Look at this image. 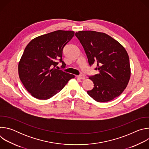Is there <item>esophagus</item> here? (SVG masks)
Wrapping results in <instances>:
<instances>
[{"mask_svg":"<svg viewBox=\"0 0 149 149\" xmlns=\"http://www.w3.org/2000/svg\"><path fill=\"white\" fill-rule=\"evenodd\" d=\"M77 77V78H78L79 79H85V76L84 75H78Z\"/></svg>","mask_w":149,"mask_h":149,"instance_id":"1","label":"esophagus"}]
</instances>
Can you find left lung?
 I'll return each mask as SVG.
<instances>
[{"mask_svg": "<svg viewBox=\"0 0 149 149\" xmlns=\"http://www.w3.org/2000/svg\"><path fill=\"white\" fill-rule=\"evenodd\" d=\"M75 36L84 48L90 66L97 64L98 73L89 76L94 88L88 94L97 102H107L118 97L126 88L131 71L129 57L118 41L105 33L79 31Z\"/></svg>", "mask_w": 149, "mask_h": 149, "instance_id": "obj_1", "label": "left lung"}]
</instances>
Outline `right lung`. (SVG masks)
Here are the masks:
<instances>
[{
  "label": "right lung",
  "mask_w": 149,
  "mask_h": 149,
  "mask_svg": "<svg viewBox=\"0 0 149 149\" xmlns=\"http://www.w3.org/2000/svg\"><path fill=\"white\" fill-rule=\"evenodd\" d=\"M74 36V31L58 30L34 38L26 47L19 62L18 72L24 87L33 97L49 99L75 77L56 67L59 61L61 68H65L62 51Z\"/></svg>",
  "instance_id": "add662e5"
}]
</instances>
